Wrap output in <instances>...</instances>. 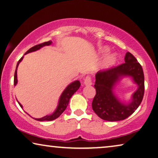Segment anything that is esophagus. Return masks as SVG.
<instances>
[{
  "mask_svg": "<svg viewBox=\"0 0 158 158\" xmlns=\"http://www.w3.org/2000/svg\"><path fill=\"white\" fill-rule=\"evenodd\" d=\"M84 84L86 86H90L92 84V82H91V78L90 76H87L86 77L84 81Z\"/></svg>",
  "mask_w": 158,
  "mask_h": 158,
  "instance_id": "34e87169",
  "label": "esophagus"
}]
</instances>
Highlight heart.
<instances>
[{
  "mask_svg": "<svg viewBox=\"0 0 158 158\" xmlns=\"http://www.w3.org/2000/svg\"><path fill=\"white\" fill-rule=\"evenodd\" d=\"M109 49L108 48H106L105 47V48H102L100 49V53L106 54L109 52ZM116 61V56H115V55H111L108 56L105 59L104 61H103V67L104 68V69H108V68H110V67H112V66L115 64Z\"/></svg>",
  "mask_w": 158,
  "mask_h": 158,
  "instance_id": "heart-1",
  "label": "heart"
}]
</instances>
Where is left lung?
Wrapping results in <instances>:
<instances>
[{
	"label": "left lung",
	"mask_w": 158,
	"mask_h": 158,
	"mask_svg": "<svg viewBox=\"0 0 158 158\" xmlns=\"http://www.w3.org/2000/svg\"><path fill=\"white\" fill-rule=\"evenodd\" d=\"M131 76L139 88L132 96V101L126 105L119 102L113 93V88L122 77ZM94 87L96 95L92 109L97 116L108 121L124 120L133 114L142 102L145 91L143 68L131 53L127 52L125 63L96 73Z\"/></svg>",
	"instance_id": "8db88e82"
}]
</instances>
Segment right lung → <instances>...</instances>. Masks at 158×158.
<instances>
[{
    "label": "right lung",
    "mask_w": 158,
    "mask_h": 158,
    "mask_svg": "<svg viewBox=\"0 0 158 158\" xmlns=\"http://www.w3.org/2000/svg\"><path fill=\"white\" fill-rule=\"evenodd\" d=\"M51 44H52V41L49 40L48 42H43V43L37 44V45L32 47V48H31L30 49H28L26 52H25V55H26V54H27V53L32 52H35L36 50H38V49H40L41 48H42V47H44V46L50 45ZM23 56L20 59V60H19L18 62L17 66H16L15 75H14V85H15V86L18 83L17 68L18 67L19 64H20V62L23 60ZM80 86H81V84H80V82H79V81H78V80H77V81H74V82H72V83L70 84L69 85H68L67 86V88L64 89V91H63L62 94V95H61V96H60V101H59L58 106H57V107H56V110H55V112H54L52 114L48 115V116L42 117V118H34V119L37 120V121H53V120L57 118L60 116L63 112L64 111L66 108L67 107L68 104H69V99L71 98L73 94H74L77 90H78ZM18 103H19V105L20 106V107L23 108V106L21 105L19 102H18Z\"/></svg>",
    "instance_id": "right-lung-1"
}]
</instances>
